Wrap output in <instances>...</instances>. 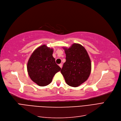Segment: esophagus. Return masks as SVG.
Segmentation results:
<instances>
[{
  "label": "esophagus",
  "instance_id": "34e87169",
  "mask_svg": "<svg viewBox=\"0 0 121 121\" xmlns=\"http://www.w3.org/2000/svg\"><path fill=\"white\" fill-rule=\"evenodd\" d=\"M59 66H60V67L61 68L62 67V64H59Z\"/></svg>",
  "mask_w": 121,
  "mask_h": 121
}]
</instances>
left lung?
<instances>
[{
    "mask_svg": "<svg viewBox=\"0 0 121 121\" xmlns=\"http://www.w3.org/2000/svg\"><path fill=\"white\" fill-rule=\"evenodd\" d=\"M66 62L61 73L69 86L77 87L85 82L91 71V62L88 54L82 45L74 43L67 48H63Z\"/></svg>",
    "mask_w": 121,
    "mask_h": 121,
    "instance_id": "8db88e82",
    "label": "left lung"
}]
</instances>
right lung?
I'll return each mask as SVG.
<instances>
[{
	"label": "right lung",
	"mask_w": 121,
	"mask_h": 121,
	"mask_svg": "<svg viewBox=\"0 0 121 121\" xmlns=\"http://www.w3.org/2000/svg\"><path fill=\"white\" fill-rule=\"evenodd\" d=\"M53 49L45 45L39 46L31 54L27 68L30 79L40 86L50 84L54 76L61 70L52 56Z\"/></svg>",
	"instance_id": "right-lung-1"
}]
</instances>
